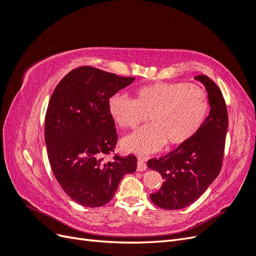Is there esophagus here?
Segmentation results:
<instances>
[{"instance_id":"esophagus-1","label":"esophagus","mask_w":256,"mask_h":256,"mask_svg":"<svg viewBox=\"0 0 256 256\" xmlns=\"http://www.w3.org/2000/svg\"><path fill=\"white\" fill-rule=\"evenodd\" d=\"M146 168H147V166H146V164L144 162V160L141 159V158H138V164H136V171L142 172V171H145Z\"/></svg>"}]
</instances>
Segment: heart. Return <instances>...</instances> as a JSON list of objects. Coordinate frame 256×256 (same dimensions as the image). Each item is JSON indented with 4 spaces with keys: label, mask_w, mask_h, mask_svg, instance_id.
<instances>
[{
    "label": "heart",
    "mask_w": 256,
    "mask_h": 256,
    "mask_svg": "<svg viewBox=\"0 0 256 256\" xmlns=\"http://www.w3.org/2000/svg\"><path fill=\"white\" fill-rule=\"evenodd\" d=\"M208 109L203 88L180 82L144 85L136 90L134 100L114 95L108 102L112 120L124 129L136 128L148 115L150 125L122 141L124 150L138 154L187 143L202 127Z\"/></svg>",
    "instance_id": "heart-1"
}]
</instances>
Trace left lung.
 Instances as JSON below:
<instances>
[{
  "instance_id": "1",
  "label": "left lung",
  "mask_w": 256,
  "mask_h": 256,
  "mask_svg": "<svg viewBox=\"0 0 256 256\" xmlns=\"http://www.w3.org/2000/svg\"><path fill=\"white\" fill-rule=\"evenodd\" d=\"M207 92L209 115L198 134L164 157L154 158L147 166L162 178L160 190L150 196L160 208L174 210L194 203L219 175L228 131V110L222 92L207 76H196Z\"/></svg>"
}]
</instances>
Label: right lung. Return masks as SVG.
I'll return each instance as SVG.
<instances>
[{
  "label": "right lung",
  "mask_w": 256,
  "mask_h": 256,
  "mask_svg": "<svg viewBox=\"0 0 256 256\" xmlns=\"http://www.w3.org/2000/svg\"><path fill=\"white\" fill-rule=\"evenodd\" d=\"M136 78L83 66L54 90L46 114L44 141L52 172L67 196L85 207L110 202L122 176L134 173V154L113 160L118 134L108 102Z\"/></svg>",
  "instance_id": "right-lung-1"
}]
</instances>
